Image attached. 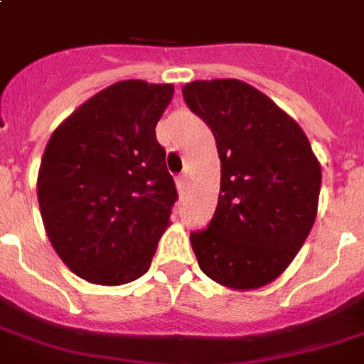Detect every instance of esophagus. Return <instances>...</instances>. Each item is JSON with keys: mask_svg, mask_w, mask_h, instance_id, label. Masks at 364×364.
I'll list each match as a JSON object with an SVG mask.
<instances>
[{"mask_svg": "<svg viewBox=\"0 0 364 364\" xmlns=\"http://www.w3.org/2000/svg\"><path fill=\"white\" fill-rule=\"evenodd\" d=\"M175 183H177V189L181 191L185 189V185H187V171H183L181 175H177V179H175Z\"/></svg>", "mask_w": 364, "mask_h": 364, "instance_id": "obj_1", "label": "esophagus"}]
</instances>
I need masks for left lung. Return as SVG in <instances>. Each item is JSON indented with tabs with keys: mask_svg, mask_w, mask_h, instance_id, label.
<instances>
[{
	"mask_svg": "<svg viewBox=\"0 0 364 364\" xmlns=\"http://www.w3.org/2000/svg\"><path fill=\"white\" fill-rule=\"evenodd\" d=\"M183 98L212 129L222 164L214 218L191 233L198 266L230 289L264 287L311 233L320 161L297 121L243 80H193Z\"/></svg>",
	"mask_w": 364,
	"mask_h": 364,
	"instance_id": "8db88e82",
	"label": "left lung"
}]
</instances>
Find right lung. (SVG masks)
<instances>
[{"instance_id": "1", "label": "right lung", "mask_w": 364, "mask_h": 364, "mask_svg": "<svg viewBox=\"0 0 364 364\" xmlns=\"http://www.w3.org/2000/svg\"><path fill=\"white\" fill-rule=\"evenodd\" d=\"M173 85L119 80L50 136L38 204L50 243L79 278L123 285L150 268L177 200L156 125Z\"/></svg>"}]
</instances>
